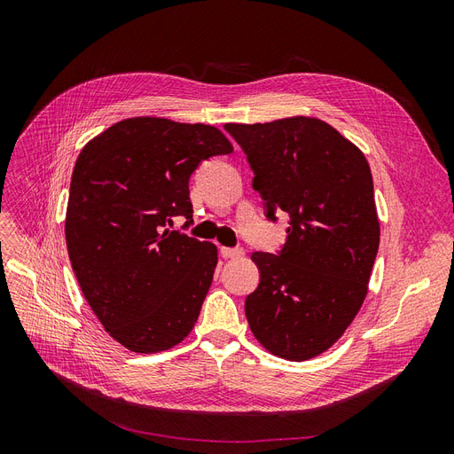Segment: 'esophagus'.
<instances>
[{"label": "esophagus", "instance_id": "1", "mask_svg": "<svg viewBox=\"0 0 454 454\" xmlns=\"http://www.w3.org/2000/svg\"><path fill=\"white\" fill-rule=\"evenodd\" d=\"M222 255L227 257V259H237V257L244 255V250L240 248V246H235V248H227V246H223Z\"/></svg>", "mask_w": 454, "mask_h": 454}]
</instances>
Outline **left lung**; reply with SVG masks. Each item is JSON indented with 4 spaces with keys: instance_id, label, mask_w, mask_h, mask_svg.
Here are the masks:
<instances>
[{
    "instance_id": "1",
    "label": "left lung",
    "mask_w": 454,
    "mask_h": 454,
    "mask_svg": "<svg viewBox=\"0 0 454 454\" xmlns=\"http://www.w3.org/2000/svg\"><path fill=\"white\" fill-rule=\"evenodd\" d=\"M225 130L250 162L269 222L290 215L282 248L252 254L259 286L246 297V318L272 354L314 358L345 333L367 294L380 237L369 164L320 119Z\"/></svg>"
}]
</instances>
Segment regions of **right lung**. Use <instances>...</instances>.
Segmentation results:
<instances>
[{"mask_svg": "<svg viewBox=\"0 0 454 454\" xmlns=\"http://www.w3.org/2000/svg\"><path fill=\"white\" fill-rule=\"evenodd\" d=\"M232 153L210 125L160 117L115 122L81 151L70 184L66 244L77 282L106 332L132 352L172 348L193 329L217 250L182 231L193 222L189 177Z\"/></svg>", "mask_w": 454, "mask_h": 454, "instance_id": "1", "label": "right lung"}]
</instances>
